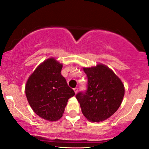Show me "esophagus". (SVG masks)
I'll list each match as a JSON object with an SVG mask.
<instances>
[{"label":"esophagus","mask_w":149,"mask_h":149,"mask_svg":"<svg viewBox=\"0 0 149 149\" xmlns=\"http://www.w3.org/2000/svg\"><path fill=\"white\" fill-rule=\"evenodd\" d=\"M73 91H74L75 93H76H76H78V88H77V87H76V88H73Z\"/></svg>","instance_id":"34e87169"}]
</instances>
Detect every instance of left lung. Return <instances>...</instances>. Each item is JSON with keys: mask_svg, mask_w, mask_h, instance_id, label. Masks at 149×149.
Segmentation results:
<instances>
[{"mask_svg": "<svg viewBox=\"0 0 149 149\" xmlns=\"http://www.w3.org/2000/svg\"><path fill=\"white\" fill-rule=\"evenodd\" d=\"M86 90L76 95L84 116L92 122L107 119L118 110L125 94L124 85L113 71L104 65L84 68Z\"/></svg>", "mask_w": 149, "mask_h": 149, "instance_id": "left-lung-1", "label": "left lung"}]
</instances>
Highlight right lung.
I'll return each instance as SVG.
<instances>
[{
  "mask_svg": "<svg viewBox=\"0 0 149 149\" xmlns=\"http://www.w3.org/2000/svg\"><path fill=\"white\" fill-rule=\"evenodd\" d=\"M62 64L49 58L37 67L26 85V95L37 115L55 121L62 117L68 100L75 93L61 75Z\"/></svg>",
  "mask_w": 149,
  "mask_h": 149,
  "instance_id": "add662e5",
  "label": "right lung"
}]
</instances>
